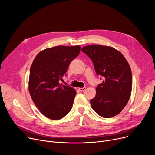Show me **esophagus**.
Here are the masks:
<instances>
[{
	"label": "esophagus",
	"instance_id": "obj_1",
	"mask_svg": "<svg viewBox=\"0 0 155 155\" xmlns=\"http://www.w3.org/2000/svg\"><path fill=\"white\" fill-rule=\"evenodd\" d=\"M86 89V87H83V88H78V90L80 92H84Z\"/></svg>",
	"mask_w": 155,
	"mask_h": 155
}]
</instances>
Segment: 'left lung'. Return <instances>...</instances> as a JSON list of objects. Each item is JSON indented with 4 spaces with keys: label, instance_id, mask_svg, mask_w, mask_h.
Segmentation results:
<instances>
[{
    "label": "left lung",
    "instance_id": "1",
    "mask_svg": "<svg viewBox=\"0 0 155 155\" xmlns=\"http://www.w3.org/2000/svg\"><path fill=\"white\" fill-rule=\"evenodd\" d=\"M82 51L90 58L96 73L104 78L91 100L93 110L104 118L117 115L127 104L132 90V73L124 56L110 46L92 45Z\"/></svg>",
    "mask_w": 155,
    "mask_h": 155
}]
</instances>
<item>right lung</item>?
Masks as SVG:
<instances>
[{"label":"right lung","instance_id":"obj_1","mask_svg":"<svg viewBox=\"0 0 155 155\" xmlns=\"http://www.w3.org/2000/svg\"><path fill=\"white\" fill-rule=\"evenodd\" d=\"M80 51V46H54L39 52L32 62L29 91L36 106L49 119H60L71 109L76 91L59 81Z\"/></svg>","mask_w":155,"mask_h":155}]
</instances>
